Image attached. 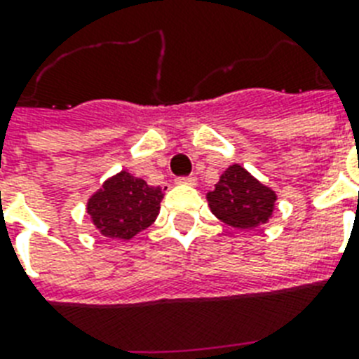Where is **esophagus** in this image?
<instances>
[{
    "label": "esophagus",
    "mask_w": 359,
    "mask_h": 359,
    "mask_svg": "<svg viewBox=\"0 0 359 359\" xmlns=\"http://www.w3.org/2000/svg\"><path fill=\"white\" fill-rule=\"evenodd\" d=\"M197 182V179L196 177H179V179H177V184H188V186H191V184H196Z\"/></svg>",
    "instance_id": "1"
}]
</instances>
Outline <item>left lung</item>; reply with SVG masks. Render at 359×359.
<instances>
[{
  "instance_id": "obj_1",
  "label": "left lung",
  "mask_w": 359,
  "mask_h": 359,
  "mask_svg": "<svg viewBox=\"0 0 359 359\" xmlns=\"http://www.w3.org/2000/svg\"><path fill=\"white\" fill-rule=\"evenodd\" d=\"M210 210L236 229H253L272 216L276 194L262 186L238 163L231 165L207 196Z\"/></svg>"
}]
</instances>
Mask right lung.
<instances>
[{
  "mask_svg": "<svg viewBox=\"0 0 359 359\" xmlns=\"http://www.w3.org/2000/svg\"><path fill=\"white\" fill-rule=\"evenodd\" d=\"M162 199V188L121 171L89 199L87 212L104 236L130 240L156 219Z\"/></svg>",
  "mask_w": 359,
  "mask_h": 359,
  "instance_id": "add662e5",
  "label": "right lung"
}]
</instances>
